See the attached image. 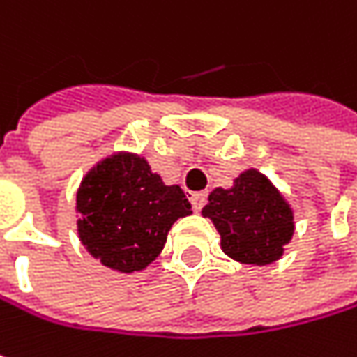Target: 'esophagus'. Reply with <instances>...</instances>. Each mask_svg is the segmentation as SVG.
I'll return each mask as SVG.
<instances>
[{
    "instance_id": "esophagus-1",
    "label": "esophagus",
    "mask_w": 357,
    "mask_h": 357,
    "mask_svg": "<svg viewBox=\"0 0 357 357\" xmlns=\"http://www.w3.org/2000/svg\"><path fill=\"white\" fill-rule=\"evenodd\" d=\"M205 201H207V192H192L191 195V205L195 211H201Z\"/></svg>"
}]
</instances>
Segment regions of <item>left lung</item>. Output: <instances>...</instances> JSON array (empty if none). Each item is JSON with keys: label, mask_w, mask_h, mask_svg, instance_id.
<instances>
[{"label": "left lung", "mask_w": 357, "mask_h": 357, "mask_svg": "<svg viewBox=\"0 0 357 357\" xmlns=\"http://www.w3.org/2000/svg\"><path fill=\"white\" fill-rule=\"evenodd\" d=\"M203 215L215 223L221 250L242 264L276 262L294 231L289 203L258 170H245L231 189H215Z\"/></svg>", "instance_id": "obj_1"}]
</instances>
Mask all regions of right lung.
<instances>
[{
    "label": "right lung",
    "instance_id": "1",
    "mask_svg": "<svg viewBox=\"0 0 357 357\" xmlns=\"http://www.w3.org/2000/svg\"><path fill=\"white\" fill-rule=\"evenodd\" d=\"M79 238L103 266L134 272L165 248L191 203L178 185L166 187L140 156L119 154L97 165L77 192Z\"/></svg>",
    "mask_w": 357,
    "mask_h": 357
}]
</instances>
